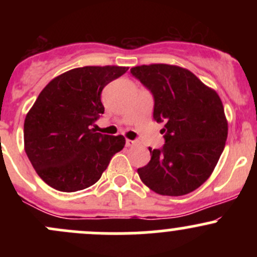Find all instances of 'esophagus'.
I'll use <instances>...</instances> for the list:
<instances>
[{
    "mask_svg": "<svg viewBox=\"0 0 257 257\" xmlns=\"http://www.w3.org/2000/svg\"><path fill=\"white\" fill-rule=\"evenodd\" d=\"M136 143H137V142L131 141V139H126V141H125L126 147H133V145H136Z\"/></svg>",
    "mask_w": 257,
    "mask_h": 257,
    "instance_id": "esophagus-1",
    "label": "esophagus"
}]
</instances>
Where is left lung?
Returning a JSON list of instances; mask_svg holds the SVG:
<instances>
[{
    "label": "left lung",
    "mask_w": 257,
    "mask_h": 257,
    "mask_svg": "<svg viewBox=\"0 0 257 257\" xmlns=\"http://www.w3.org/2000/svg\"><path fill=\"white\" fill-rule=\"evenodd\" d=\"M131 72L154 95V120L165 123L164 147L149 148L152 159L139 168V178L160 195L191 193L214 172L227 138L219 94L174 64H143Z\"/></svg>",
    "instance_id": "8db88e82"
}]
</instances>
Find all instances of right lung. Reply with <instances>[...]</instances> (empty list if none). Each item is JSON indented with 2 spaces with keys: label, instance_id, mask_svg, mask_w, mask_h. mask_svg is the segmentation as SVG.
<instances>
[{
  "label": "right lung",
  "instance_id": "obj_1",
  "mask_svg": "<svg viewBox=\"0 0 257 257\" xmlns=\"http://www.w3.org/2000/svg\"><path fill=\"white\" fill-rule=\"evenodd\" d=\"M126 71L119 66L73 68L40 93L26 115L23 139L31 164L49 186L72 193L93 185L123 149V136L97 133L94 123L104 113L103 88Z\"/></svg>",
  "mask_w": 257,
  "mask_h": 257
}]
</instances>
